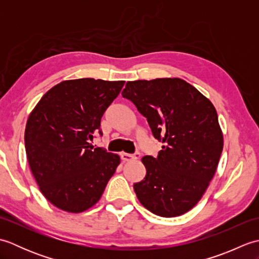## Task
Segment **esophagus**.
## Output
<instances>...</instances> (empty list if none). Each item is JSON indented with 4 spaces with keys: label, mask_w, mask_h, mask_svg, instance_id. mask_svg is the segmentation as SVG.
Wrapping results in <instances>:
<instances>
[{
    "label": "esophagus",
    "mask_w": 259,
    "mask_h": 259,
    "mask_svg": "<svg viewBox=\"0 0 259 259\" xmlns=\"http://www.w3.org/2000/svg\"><path fill=\"white\" fill-rule=\"evenodd\" d=\"M140 152H136L135 155H130V153H121L120 157H121V160L123 161H131V160H136V159H139L140 158Z\"/></svg>",
    "instance_id": "obj_1"
}]
</instances>
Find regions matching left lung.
Instances as JSON below:
<instances>
[{"mask_svg":"<svg viewBox=\"0 0 259 259\" xmlns=\"http://www.w3.org/2000/svg\"><path fill=\"white\" fill-rule=\"evenodd\" d=\"M121 95L163 144L156 158H142L147 174L134 185L136 195L158 216H180L200 200L216 172L224 147L216 109L178 78L129 81Z\"/></svg>","mask_w":259,"mask_h":259,"instance_id":"left-lung-1","label":"left lung"}]
</instances>
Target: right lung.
I'll list each match as a JSON object with an SVG mask.
<instances>
[{
  "label": "right lung",
  "instance_id": "right-lung-1",
  "mask_svg": "<svg viewBox=\"0 0 259 259\" xmlns=\"http://www.w3.org/2000/svg\"><path fill=\"white\" fill-rule=\"evenodd\" d=\"M124 81L68 80L49 90L26 122L27 161L36 184L52 205L82 212L100 199L120 158L90 145L104 111Z\"/></svg>",
  "mask_w": 259,
  "mask_h": 259
}]
</instances>
